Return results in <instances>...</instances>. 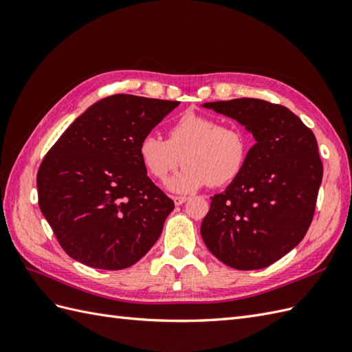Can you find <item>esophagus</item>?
<instances>
[{
    "instance_id": "esophagus-1",
    "label": "esophagus",
    "mask_w": 352,
    "mask_h": 352,
    "mask_svg": "<svg viewBox=\"0 0 352 352\" xmlns=\"http://www.w3.org/2000/svg\"><path fill=\"white\" fill-rule=\"evenodd\" d=\"M188 199H189L188 197H173V201H175V204H176V206H182V204H185V202H186Z\"/></svg>"
}]
</instances>
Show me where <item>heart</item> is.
Listing matches in <instances>:
<instances>
[{"instance_id":"heart-1","label":"heart","mask_w":352,"mask_h":352,"mask_svg":"<svg viewBox=\"0 0 352 352\" xmlns=\"http://www.w3.org/2000/svg\"><path fill=\"white\" fill-rule=\"evenodd\" d=\"M144 168L151 177L166 180L180 164L185 167L167 182L172 192L188 194L206 186L235 180L247 163L248 136L239 126L220 124L208 114L188 111L170 126L167 141L145 135L138 145Z\"/></svg>"}]
</instances>
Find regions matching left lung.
<instances>
[{
    "label": "left lung",
    "mask_w": 352,
    "mask_h": 352,
    "mask_svg": "<svg viewBox=\"0 0 352 352\" xmlns=\"http://www.w3.org/2000/svg\"><path fill=\"white\" fill-rule=\"evenodd\" d=\"M252 133L241 175L211 197L201 236L236 270L264 269L302 241L311 225L323 164L316 136L298 116L257 98L206 102Z\"/></svg>",
    "instance_id": "8db88e82"
}]
</instances>
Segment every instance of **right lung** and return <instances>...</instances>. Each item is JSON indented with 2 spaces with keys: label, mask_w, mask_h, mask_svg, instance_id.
Wrapping results in <instances>:
<instances>
[{
  "label": "right lung",
  "mask_w": 352,
  "mask_h": 352,
  "mask_svg": "<svg viewBox=\"0 0 352 352\" xmlns=\"http://www.w3.org/2000/svg\"><path fill=\"white\" fill-rule=\"evenodd\" d=\"M179 104L111 95L80 114L42 160L39 208L72 258L122 270L162 235L175 202L146 176L138 145Z\"/></svg>",
  "instance_id": "add662e5"
}]
</instances>
